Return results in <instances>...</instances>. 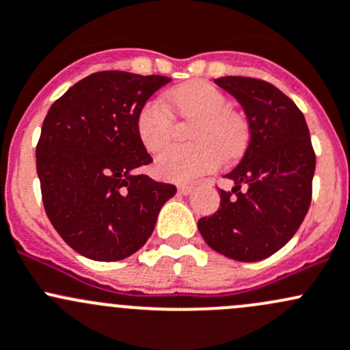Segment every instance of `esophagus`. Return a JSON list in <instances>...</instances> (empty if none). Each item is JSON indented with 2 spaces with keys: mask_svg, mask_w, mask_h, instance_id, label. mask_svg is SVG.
I'll list each match as a JSON object with an SVG mask.
<instances>
[{
  "mask_svg": "<svg viewBox=\"0 0 350 350\" xmlns=\"http://www.w3.org/2000/svg\"><path fill=\"white\" fill-rule=\"evenodd\" d=\"M193 187L190 185H178V192L182 193V196H189V193H192Z\"/></svg>",
  "mask_w": 350,
  "mask_h": 350,
  "instance_id": "34e87169",
  "label": "esophagus"
}]
</instances>
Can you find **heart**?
<instances>
[{"label":"heart","mask_w":350,"mask_h":350,"mask_svg":"<svg viewBox=\"0 0 350 350\" xmlns=\"http://www.w3.org/2000/svg\"><path fill=\"white\" fill-rule=\"evenodd\" d=\"M167 103L178 116L193 120L189 145L170 146L158 154L154 172L170 182H189L214 170L224 158L239 154L247 142V124L237 111L226 106L219 89L207 82H189L168 92ZM174 118L157 99L146 100L136 116V131L143 146L157 153L170 142Z\"/></svg>","instance_id":"b5f03b06"}]
</instances>
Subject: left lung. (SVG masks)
<instances>
[{
    "mask_svg": "<svg viewBox=\"0 0 350 350\" xmlns=\"http://www.w3.org/2000/svg\"><path fill=\"white\" fill-rule=\"evenodd\" d=\"M243 106L250 145L226 178L221 208L199 219L205 243L236 261L253 262L282 250L312 202L315 151L304 113L273 84L253 77L215 79Z\"/></svg>",
    "mask_w": 350,
    "mask_h": 350,
    "instance_id": "1",
    "label": "left lung"
}]
</instances>
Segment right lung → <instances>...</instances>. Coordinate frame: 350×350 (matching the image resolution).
Here are the masks:
<instances>
[{"label": "right lung", "mask_w": 350, "mask_h": 350, "mask_svg": "<svg viewBox=\"0 0 350 350\" xmlns=\"http://www.w3.org/2000/svg\"><path fill=\"white\" fill-rule=\"evenodd\" d=\"M172 79L104 70L52 104L37 145L43 207L64 241L94 261L135 254L153 232L172 183L139 175L151 157L136 131L143 104Z\"/></svg>", "instance_id": "obj_1"}]
</instances>
